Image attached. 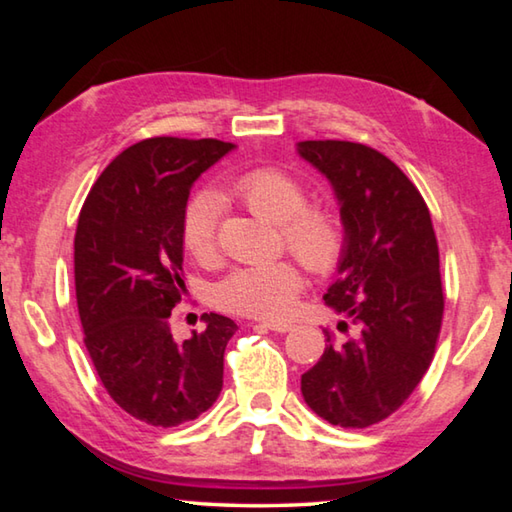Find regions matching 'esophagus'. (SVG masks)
Segmentation results:
<instances>
[{"mask_svg": "<svg viewBox=\"0 0 512 512\" xmlns=\"http://www.w3.org/2000/svg\"><path fill=\"white\" fill-rule=\"evenodd\" d=\"M262 325L268 327V329H273V332H280V334L289 332V329H291L289 323H280V320H262Z\"/></svg>", "mask_w": 512, "mask_h": 512, "instance_id": "34e87169", "label": "esophagus"}]
</instances>
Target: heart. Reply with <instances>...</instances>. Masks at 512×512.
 Listing matches in <instances>:
<instances>
[{"label": "heart", "instance_id": "b5f03b06", "mask_svg": "<svg viewBox=\"0 0 512 512\" xmlns=\"http://www.w3.org/2000/svg\"><path fill=\"white\" fill-rule=\"evenodd\" d=\"M228 194L250 212L277 223L284 244L302 264L327 273L339 264L345 228L339 212L327 203H307L302 180L280 167H255L237 173ZM183 244L194 259L210 264L219 255V198L198 192L180 219ZM302 289V273L291 259L235 268L216 289L219 305L235 314L275 318L287 314Z\"/></svg>", "mask_w": 512, "mask_h": 512}]
</instances>
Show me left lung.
<instances>
[{"label":"left lung","instance_id":"8db88e82","mask_svg":"<svg viewBox=\"0 0 512 512\" xmlns=\"http://www.w3.org/2000/svg\"><path fill=\"white\" fill-rule=\"evenodd\" d=\"M334 185L345 248L325 305L350 316L348 339L325 329L320 361L300 379L309 409L329 424L366 429L393 415L429 370L445 311L429 207L406 173L372 146L300 142Z\"/></svg>","mask_w":512,"mask_h":512}]
</instances>
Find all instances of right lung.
<instances>
[{
	"label": "right lung",
	"instance_id": "add662e5",
	"mask_svg": "<svg viewBox=\"0 0 512 512\" xmlns=\"http://www.w3.org/2000/svg\"><path fill=\"white\" fill-rule=\"evenodd\" d=\"M232 146L149 137L103 169L81 207L74 284L85 348L117 406L151 427L196 420L223 388L237 323L205 314V332L178 343L171 309L185 293L180 219L189 192Z\"/></svg>",
	"mask_w": 512,
	"mask_h": 512
}]
</instances>
